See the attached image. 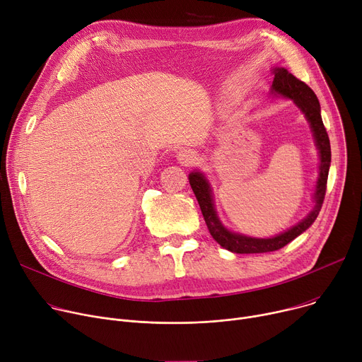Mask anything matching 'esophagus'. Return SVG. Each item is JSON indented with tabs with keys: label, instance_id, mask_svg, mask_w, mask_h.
Masks as SVG:
<instances>
[{
	"label": "esophagus",
	"instance_id": "obj_1",
	"mask_svg": "<svg viewBox=\"0 0 362 362\" xmlns=\"http://www.w3.org/2000/svg\"><path fill=\"white\" fill-rule=\"evenodd\" d=\"M177 161L182 165H192L198 161V154H197V151L190 150V148H183L177 153Z\"/></svg>",
	"mask_w": 362,
	"mask_h": 362
}]
</instances>
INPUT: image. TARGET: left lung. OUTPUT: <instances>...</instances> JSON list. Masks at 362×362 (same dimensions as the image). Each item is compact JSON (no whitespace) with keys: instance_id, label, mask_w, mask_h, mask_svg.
Wrapping results in <instances>:
<instances>
[{"instance_id":"1","label":"left lung","mask_w":362,"mask_h":362,"mask_svg":"<svg viewBox=\"0 0 362 362\" xmlns=\"http://www.w3.org/2000/svg\"><path fill=\"white\" fill-rule=\"evenodd\" d=\"M272 74H274V81H272L271 93L274 95H282V98L291 99L296 103V106L305 116L310 129L313 132V138H315V144L319 150V157H320L319 177L316 182L315 195H313L315 206H313L310 214L298 224L293 226L290 230L279 233L274 237L257 238V237H250L242 233H234L221 223L218 214H216L212 189L208 179L202 172L194 170L189 175V183L198 199L206 227L215 242L221 247L233 253H242V255L267 253V252H275L282 249L284 246L293 242V240L298 237L301 233H304L313 223H315V220L317 218V215L320 212L325 194H326V183H327L332 154H330V141L320 115V103L316 98L315 91H313L305 83L296 78L288 69L282 66H274Z\"/></svg>"}]
</instances>
